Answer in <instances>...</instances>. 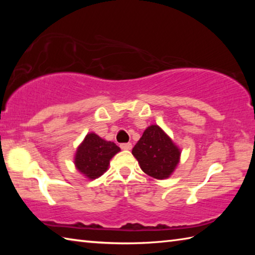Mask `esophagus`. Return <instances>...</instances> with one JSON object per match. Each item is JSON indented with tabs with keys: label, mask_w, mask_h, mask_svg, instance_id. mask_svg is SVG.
Returning <instances> with one entry per match:
<instances>
[{
	"label": "esophagus",
	"mask_w": 255,
	"mask_h": 255,
	"mask_svg": "<svg viewBox=\"0 0 255 255\" xmlns=\"http://www.w3.org/2000/svg\"><path fill=\"white\" fill-rule=\"evenodd\" d=\"M131 144L130 143H123V144H120V148L122 149H126V150H129V149H131Z\"/></svg>",
	"instance_id": "obj_1"
}]
</instances>
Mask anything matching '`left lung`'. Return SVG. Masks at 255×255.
I'll return each mask as SVG.
<instances>
[{"instance_id": "8db88e82", "label": "left lung", "mask_w": 255, "mask_h": 255, "mask_svg": "<svg viewBox=\"0 0 255 255\" xmlns=\"http://www.w3.org/2000/svg\"><path fill=\"white\" fill-rule=\"evenodd\" d=\"M132 155L140 169L154 179H166L178 165L180 150L156 125H152L133 146Z\"/></svg>"}]
</instances>
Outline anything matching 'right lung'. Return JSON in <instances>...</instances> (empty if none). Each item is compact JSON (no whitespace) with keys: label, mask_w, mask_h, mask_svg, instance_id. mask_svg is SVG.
I'll return each instance as SVG.
<instances>
[{"label":"right lung","mask_w":255,"mask_h":255,"mask_svg":"<svg viewBox=\"0 0 255 255\" xmlns=\"http://www.w3.org/2000/svg\"><path fill=\"white\" fill-rule=\"evenodd\" d=\"M120 150L112 141H107L96 133H88L77 148L75 165L89 179H97L108 169L109 161Z\"/></svg>","instance_id":"add662e5"}]
</instances>
